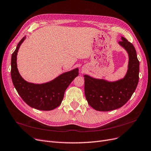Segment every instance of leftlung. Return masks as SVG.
Segmentation results:
<instances>
[{
	"label": "left lung",
	"instance_id": "obj_1",
	"mask_svg": "<svg viewBox=\"0 0 151 151\" xmlns=\"http://www.w3.org/2000/svg\"><path fill=\"white\" fill-rule=\"evenodd\" d=\"M118 45L127 52L128 70L122 79L108 81L84 75L86 98L90 106L96 111H108L123 106L134 92L139 82V62L134 46L122 37Z\"/></svg>",
	"mask_w": 151,
	"mask_h": 151
}]
</instances>
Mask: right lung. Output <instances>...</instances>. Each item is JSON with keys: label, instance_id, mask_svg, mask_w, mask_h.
Returning <instances> with one entry per match:
<instances>
[{"label": "right lung", "instance_id": "add662e5", "mask_svg": "<svg viewBox=\"0 0 151 151\" xmlns=\"http://www.w3.org/2000/svg\"><path fill=\"white\" fill-rule=\"evenodd\" d=\"M26 39L24 37L12 55L11 77L18 93L25 103L35 109L50 111L61 105L64 92L70 83L79 75V68L64 72L46 83H34L26 81L17 68V59L19 48Z\"/></svg>", "mask_w": 151, "mask_h": 151}]
</instances>
